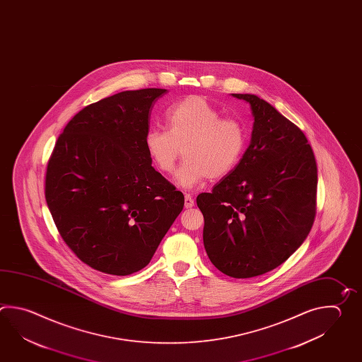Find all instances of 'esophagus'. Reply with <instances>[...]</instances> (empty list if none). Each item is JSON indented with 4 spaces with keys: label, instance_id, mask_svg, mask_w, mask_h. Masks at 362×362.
<instances>
[{
    "label": "esophagus",
    "instance_id": "obj_1",
    "mask_svg": "<svg viewBox=\"0 0 362 362\" xmlns=\"http://www.w3.org/2000/svg\"><path fill=\"white\" fill-rule=\"evenodd\" d=\"M193 205H194V201H193L192 196L188 194V193H185V206L188 209V207H192Z\"/></svg>",
    "mask_w": 362,
    "mask_h": 362
}]
</instances>
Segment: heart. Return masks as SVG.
I'll return each instance as SVG.
<instances>
[{
	"label": "heart",
	"mask_w": 362,
	"mask_h": 362,
	"mask_svg": "<svg viewBox=\"0 0 362 362\" xmlns=\"http://www.w3.org/2000/svg\"><path fill=\"white\" fill-rule=\"evenodd\" d=\"M221 112L205 98L189 96L166 112L168 129L152 127L144 144L157 169L171 173L182 152L185 160L175 174L177 185L187 189L210 179H221L236 168L245 144L246 130L240 119L221 117Z\"/></svg>",
	"instance_id": "b5f03b06"
}]
</instances>
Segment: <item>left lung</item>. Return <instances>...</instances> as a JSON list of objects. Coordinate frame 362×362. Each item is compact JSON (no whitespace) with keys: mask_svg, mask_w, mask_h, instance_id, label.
Masks as SVG:
<instances>
[{"mask_svg":"<svg viewBox=\"0 0 362 362\" xmlns=\"http://www.w3.org/2000/svg\"><path fill=\"white\" fill-rule=\"evenodd\" d=\"M233 96L250 103V146L236 168L196 201L211 263L227 276L249 279L282 264L308 236L317 165L296 124L257 95Z\"/></svg>","mask_w":362,"mask_h":362,"instance_id":"1","label":"left lung"}]
</instances>
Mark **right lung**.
Wrapping results in <instances>:
<instances>
[{
    "label": "right lung",
    "instance_id": "right-lung-1",
    "mask_svg": "<svg viewBox=\"0 0 362 362\" xmlns=\"http://www.w3.org/2000/svg\"><path fill=\"white\" fill-rule=\"evenodd\" d=\"M166 91L130 90L90 104L52 149L45 199L68 247L96 271H141L185 206L144 144L153 104Z\"/></svg>",
    "mask_w": 362,
    "mask_h": 362
}]
</instances>
